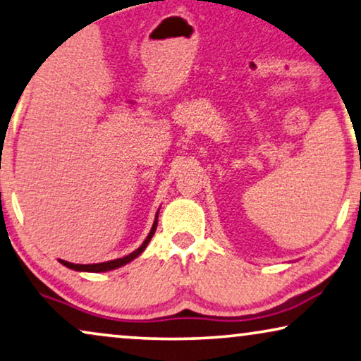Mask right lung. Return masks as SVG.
I'll list each match as a JSON object with an SVG mask.
<instances>
[{
  "label": "right lung",
  "instance_id": "obj_1",
  "mask_svg": "<svg viewBox=\"0 0 361 361\" xmlns=\"http://www.w3.org/2000/svg\"><path fill=\"white\" fill-rule=\"evenodd\" d=\"M157 224H158V211H157V216H155V223H153L150 233H148V236L143 244L135 251L128 254V256L125 257H120V259H114V261H107V262H99V264H72V262H67V261H62L59 259V262L62 266L69 267V269H74V271H80V272H107V271H114V269L117 267H122L125 264H128L133 259L140 256V254L145 251V247L148 246V243H150V239L153 238V234H155V229H157Z\"/></svg>",
  "mask_w": 361,
  "mask_h": 361
}]
</instances>
